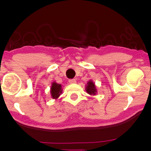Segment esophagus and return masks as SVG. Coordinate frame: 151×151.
<instances>
[{
  "instance_id": "esophagus-1",
  "label": "esophagus",
  "mask_w": 151,
  "mask_h": 151,
  "mask_svg": "<svg viewBox=\"0 0 151 151\" xmlns=\"http://www.w3.org/2000/svg\"><path fill=\"white\" fill-rule=\"evenodd\" d=\"M69 82L70 83H76V80L75 79H70V80H69Z\"/></svg>"
}]
</instances>
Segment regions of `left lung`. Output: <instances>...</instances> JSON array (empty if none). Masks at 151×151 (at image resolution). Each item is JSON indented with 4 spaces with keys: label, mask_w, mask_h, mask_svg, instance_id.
<instances>
[{
    "label": "left lung",
    "mask_w": 151,
    "mask_h": 151,
    "mask_svg": "<svg viewBox=\"0 0 151 151\" xmlns=\"http://www.w3.org/2000/svg\"><path fill=\"white\" fill-rule=\"evenodd\" d=\"M86 91L88 92V93H89V95H96L97 91L96 86H95L93 81H89V82L88 83V86L86 87Z\"/></svg>",
    "instance_id": "left-lung-1"
}]
</instances>
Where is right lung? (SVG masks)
<instances>
[{
    "instance_id": "add662e5",
    "label": "right lung",
    "mask_w": 151,
    "mask_h": 151,
    "mask_svg": "<svg viewBox=\"0 0 151 151\" xmlns=\"http://www.w3.org/2000/svg\"><path fill=\"white\" fill-rule=\"evenodd\" d=\"M61 93H62V86L60 84L53 82L51 87V96L52 98L57 99Z\"/></svg>"
}]
</instances>
